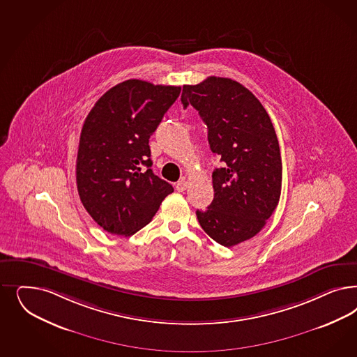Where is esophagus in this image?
<instances>
[{
	"label": "esophagus",
	"instance_id": "34e87169",
	"mask_svg": "<svg viewBox=\"0 0 357 357\" xmlns=\"http://www.w3.org/2000/svg\"><path fill=\"white\" fill-rule=\"evenodd\" d=\"M186 188H188V183L185 181V178L180 180V181L176 184V190H177V192H185Z\"/></svg>",
	"mask_w": 357,
	"mask_h": 357
}]
</instances>
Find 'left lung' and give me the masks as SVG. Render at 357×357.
<instances>
[{"instance_id":"left-lung-1","label":"left lung","mask_w":357,"mask_h":357,"mask_svg":"<svg viewBox=\"0 0 357 357\" xmlns=\"http://www.w3.org/2000/svg\"><path fill=\"white\" fill-rule=\"evenodd\" d=\"M181 102L206 123L210 150L222 161L213 172L214 199L197 210V219L230 248L260 232L278 205L282 162L275 127L252 93L226 77L184 85Z\"/></svg>"}]
</instances>
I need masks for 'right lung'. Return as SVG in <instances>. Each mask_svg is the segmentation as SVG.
<instances>
[{"mask_svg": "<svg viewBox=\"0 0 357 357\" xmlns=\"http://www.w3.org/2000/svg\"><path fill=\"white\" fill-rule=\"evenodd\" d=\"M181 86L123 81L86 116L76 160L81 202L105 231L130 236L149 225L172 185L152 172L149 140Z\"/></svg>", "mask_w": 357, "mask_h": 357, "instance_id": "1", "label": "right lung"}]
</instances>
